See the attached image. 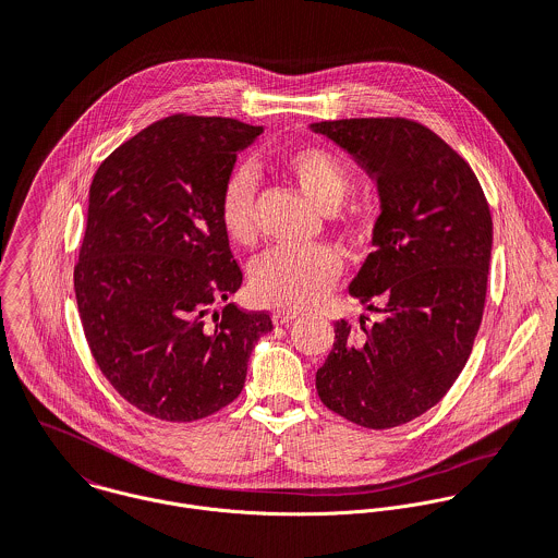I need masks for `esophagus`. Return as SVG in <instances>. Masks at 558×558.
Returning a JSON list of instances; mask_svg holds the SVG:
<instances>
[{"label":"esophagus","mask_w":558,"mask_h":558,"mask_svg":"<svg viewBox=\"0 0 558 558\" xmlns=\"http://www.w3.org/2000/svg\"><path fill=\"white\" fill-rule=\"evenodd\" d=\"M296 312H275L272 314V323L279 327V325H288V323H292V320H296Z\"/></svg>","instance_id":"obj_1"}]
</instances>
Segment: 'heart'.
<instances>
[{
    "instance_id": "b5f03b06",
    "label": "heart",
    "mask_w": 558,
    "mask_h": 558,
    "mask_svg": "<svg viewBox=\"0 0 558 558\" xmlns=\"http://www.w3.org/2000/svg\"><path fill=\"white\" fill-rule=\"evenodd\" d=\"M281 165L299 190L320 209H327L340 229L349 235H360L364 231V214L357 209H336L353 190V173L338 154L320 145H303L288 151ZM253 201V178L244 171L235 173L220 198V222L225 233L242 246L253 244L257 238ZM338 275L340 257L325 244L277 248L255 264L251 292L257 303L272 310H310L327 296Z\"/></svg>"
}]
</instances>
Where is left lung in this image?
<instances>
[{
    "label": "left lung",
    "instance_id": "left-lung-1",
    "mask_svg": "<svg viewBox=\"0 0 558 558\" xmlns=\"http://www.w3.org/2000/svg\"><path fill=\"white\" fill-rule=\"evenodd\" d=\"M349 151L380 196L372 251L349 292L380 318L336 320L316 372L338 415L391 428L435 407L478 333L492 259V211L470 165L422 123L342 119L310 125Z\"/></svg>",
    "mask_w": 558,
    "mask_h": 558
}]
</instances>
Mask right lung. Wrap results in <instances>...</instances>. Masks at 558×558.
<instances>
[{"label":"right lung","instance_id":"1","mask_svg":"<svg viewBox=\"0 0 558 558\" xmlns=\"http://www.w3.org/2000/svg\"><path fill=\"white\" fill-rule=\"evenodd\" d=\"M264 128L173 114L97 169L73 270L90 353L136 409L167 422L207 417L238 398L266 312L233 303L242 270L220 222L238 151Z\"/></svg>","mask_w":558,"mask_h":558}]
</instances>
